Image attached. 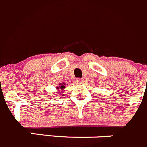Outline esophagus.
Here are the masks:
<instances>
[{"mask_svg":"<svg viewBox=\"0 0 147 147\" xmlns=\"http://www.w3.org/2000/svg\"><path fill=\"white\" fill-rule=\"evenodd\" d=\"M76 82H78V84H81V83L84 82V79H82V78H77Z\"/></svg>","mask_w":147,"mask_h":147,"instance_id":"34e87169","label":"esophagus"}]
</instances>
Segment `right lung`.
I'll return each mask as SVG.
<instances>
[{
    "label": "right lung",
    "mask_w": 147,
    "mask_h": 147,
    "mask_svg": "<svg viewBox=\"0 0 147 147\" xmlns=\"http://www.w3.org/2000/svg\"><path fill=\"white\" fill-rule=\"evenodd\" d=\"M66 84L64 83H62V84H59V86H56V90L58 91V93H63V91H64L65 88H66ZM63 95V94H62Z\"/></svg>",
    "instance_id": "right-lung-1"
}]
</instances>
